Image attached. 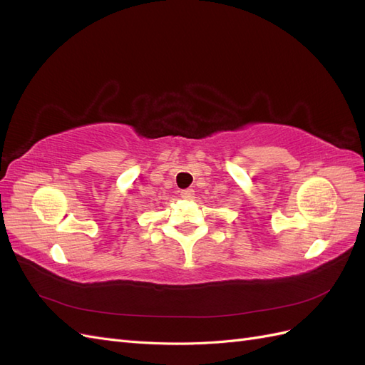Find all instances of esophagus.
<instances>
[{"instance_id":"34e87169","label":"esophagus","mask_w":365,"mask_h":365,"mask_svg":"<svg viewBox=\"0 0 365 365\" xmlns=\"http://www.w3.org/2000/svg\"><path fill=\"white\" fill-rule=\"evenodd\" d=\"M193 195H195L193 189H185V190L181 192V197H182V200H187V201L193 200Z\"/></svg>"}]
</instances>
